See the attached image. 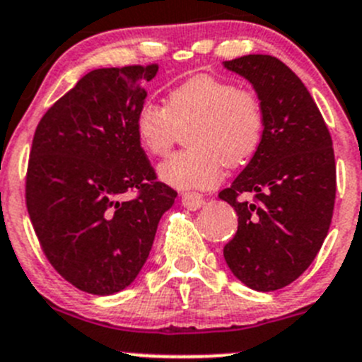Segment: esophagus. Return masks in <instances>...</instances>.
Returning <instances> with one entry per match:
<instances>
[{"mask_svg":"<svg viewBox=\"0 0 362 362\" xmlns=\"http://www.w3.org/2000/svg\"><path fill=\"white\" fill-rule=\"evenodd\" d=\"M182 203L189 210H198L205 205V198L198 192H182Z\"/></svg>","mask_w":362,"mask_h":362,"instance_id":"esophagus-1","label":"esophagus"}]
</instances>
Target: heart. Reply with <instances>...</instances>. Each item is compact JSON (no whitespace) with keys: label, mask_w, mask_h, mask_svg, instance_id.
I'll return each instance as SVG.
<instances>
[{"label":"heart","mask_w":362,"mask_h":362,"mask_svg":"<svg viewBox=\"0 0 362 362\" xmlns=\"http://www.w3.org/2000/svg\"><path fill=\"white\" fill-rule=\"evenodd\" d=\"M194 148L173 153L159 166L160 180L191 191L210 189L221 180L224 166L247 163L263 139L265 111L249 88L210 74H196L168 92L166 106L145 100L134 115V131L146 153L170 152L178 129L187 127Z\"/></svg>","instance_id":"heart-1"}]
</instances>
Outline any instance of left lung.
<instances>
[{
  "mask_svg": "<svg viewBox=\"0 0 362 362\" xmlns=\"http://www.w3.org/2000/svg\"><path fill=\"white\" fill-rule=\"evenodd\" d=\"M224 66L252 84L265 111L258 152L219 192L238 216L224 259L245 286L274 292L303 274L327 237L336 199L332 139L308 88L281 59L247 54Z\"/></svg>",
  "mask_w": 362,
  "mask_h": 362,
  "instance_id": "8db88e82",
  "label": "left lung"
}]
</instances>
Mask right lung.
Segmentation results:
<instances>
[{
	"instance_id": "1",
	"label": "right lung",
	"mask_w": 362,
	"mask_h": 362,
	"mask_svg": "<svg viewBox=\"0 0 362 362\" xmlns=\"http://www.w3.org/2000/svg\"><path fill=\"white\" fill-rule=\"evenodd\" d=\"M159 65L97 69L38 122L26 173V206L45 258L83 292L127 288L152 249L177 191L157 182L134 115ZM134 190L125 202L121 196Z\"/></svg>"
}]
</instances>
